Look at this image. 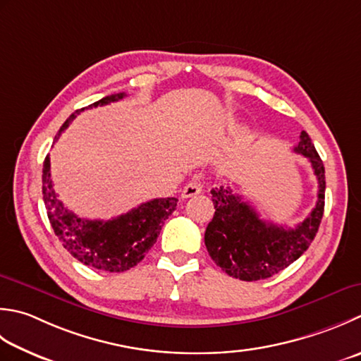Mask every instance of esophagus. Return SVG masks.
Masks as SVG:
<instances>
[{
	"mask_svg": "<svg viewBox=\"0 0 361 361\" xmlns=\"http://www.w3.org/2000/svg\"><path fill=\"white\" fill-rule=\"evenodd\" d=\"M203 190V186L200 181H190L185 186V189L181 190V197L183 199H189V197H194L197 194H200Z\"/></svg>",
	"mask_w": 361,
	"mask_h": 361,
	"instance_id": "1",
	"label": "esophagus"
}]
</instances>
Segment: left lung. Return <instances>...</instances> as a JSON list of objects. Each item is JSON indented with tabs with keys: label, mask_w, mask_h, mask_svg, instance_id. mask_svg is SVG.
<instances>
[{
	"label": "left lung",
	"mask_w": 361,
	"mask_h": 361,
	"mask_svg": "<svg viewBox=\"0 0 361 361\" xmlns=\"http://www.w3.org/2000/svg\"><path fill=\"white\" fill-rule=\"evenodd\" d=\"M294 152L310 159L319 185L316 207L294 228L261 221L257 211L230 188L211 190L216 211L204 231V245L214 263L230 277L244 281L269 279L294 263L313 243L324 214L326 171L305 131Z\"/></svg>",
	"instance_id": "left-lung-1"
}]
</instances>
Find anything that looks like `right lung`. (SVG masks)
Wrapping results in <instances>:
<instances>
[{
	"instance_id": "add662e5",
	"label": "right lung",
	"mask_w": 361,
	"mask_h": 361,
	"mask_svg": "<svg viewBox=\"0 0 361 361\" xmlns=\"http://www.w3.org/2000/svg\"><path fill=\"white\" fill-rule=\"evenodd\" d=\"M123 97V92L104 97L89 104L87 108L75 111L61 126L54 142L81 111L114 103L122 100ZM42 194H44L49 224L63 249H67L70 255H73L82 264L106 272H125L140 263L157 243L164 221L176 209V202H178L175 197L153 199L111 221L81 219L63 207L58 194L54 192L48 154L44 161Z\"/></svg>"
}]
</instances>
